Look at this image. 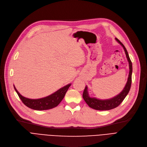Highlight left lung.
<instances>
[{
	"mask_svg": "<svg viewBox=\"0 0 147 147\" xmlns=\"http://www.w3.org/2000/svg\"><path fill=\"white\" fill-rule=\"evenodd\" d=\"M116 40L124 48V50L125 51V53L126 55V57L127 58V60L129 63V68H130V72L128 80H127V82L126 84V85L123 91L121 92L119 94L117 95L116 97H115L109 100H101L95 98H91L89 97L88 91H87V86L85 87L84 93H83V98H84V100L85 101L87 105L92 109H94L95 110L98 111H108L111 110L112 109H114L117 107H118L123 101L124 100L127 95L128 94L131 85V74H132V63L131 61L129 58V56L128 54V52L125 47V46L123 45V44L117 38H115Z\"/></svg>",
	"mask_w": 147,
	"mask_h": 147,
	"instance_id": "1",
	"label": "left lung"
}]
</instances>
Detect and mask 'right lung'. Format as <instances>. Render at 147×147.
Masks as SVG:
<instances>
[{
    "instance_id": "right-lung-1",
    "label": "right lung",
    "mask_w": 147,
    "mask_h": 147,
    "mask_svg": "<svg viewBox=\"0 0 147 147\" xmlns=\"http://www.w3.org/2000/svg\"><path fill=\"white\" fill-rule=\"evenodd\" d=\"M70 86H71V84H68L49 96L40 99H29L24 97L17 91L14 86V87L19 98L21 99L24 105L34 110L43 111L52 109L58 106L64 97Z\"/></svg>"
}]
</instances>
